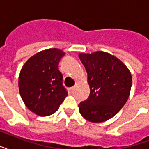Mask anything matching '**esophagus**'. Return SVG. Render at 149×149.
Masks as SVG:
<instances>
[{
    "instance_id": "34e87169",
    "label": "esophagus",
    "mask_w": 149,
    "mask_h": 149,
    "mask_svg": "<svg viewBox=\"0 0 149 149\" xmlns=\"http://www.w3.org/2000/svg\"><path fill=\"white\" fill-rule=\"evenodd\" d=\"M75 88H76V87H75V86H73V87H70V92H73V91H74Z\"/></svg>"
}]
</instances>
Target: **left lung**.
<instances>
[{
    "label": "left lung",
    "instance_id": "1",
    "mask_svg": "<svg viewBox=\"0 0 149 149\" xmlns=\"http://www.w3.org/2000/svg\"><path fill=\"white\" fill-rule=\"evenodd\" d=\"M87 72L89 97L79 104L82 116L90 122L101 123L119 112L130 95L132 77L117 58L104 52L79 54Z\"/></svg>",
    "mask_w": 149,
    "mask_h": 149
}]
</instances>
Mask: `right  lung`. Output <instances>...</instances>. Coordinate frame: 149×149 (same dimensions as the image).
Here are the masks:
<instances>
[{"label": "right lung", "mask_w": 149, "mask_h": 149, "mask_svg": "<svg viewBox=\"0 0 149 149\" xmlns=\"http://www.w3.org/2000/svg\"><path fill=\"white\" fill-rule=\"evenodd\" d=\"M65 53L57 48L32 56L22 67L19 78V93L25 105L40 116L52 115L68 95L58 63Z\"/></svg>", "instance_id": "obj_1"}]
</instances>
